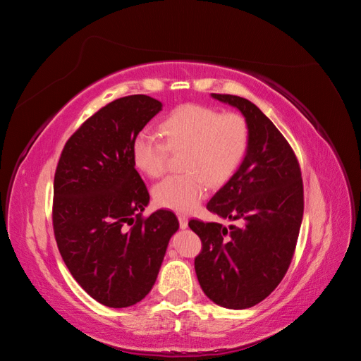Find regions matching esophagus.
<instances>
[{"instance_id": "obj_1", "label": "esophagus", "mask_w": 361, "mask_h": 361, "mask_svg": "<svg viewBox=\"0 0 361 361\" xmlns=\"http://www.w3.org/2000/svg\"><path fill=\"white\" fill-rule=\"evenodd\" d=\"M178 218H179L180 228H187L188 227V218L185 216V215H178Z\"/></svg>"}]
</instances>
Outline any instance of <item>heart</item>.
Here are the masks:
<instances>
[{"instance_id":"heart-1","label":"heart","mask_w":361,"mask_h":361,"mask_svg":"<svg viewBox=\"0 0 361 361\" xmlns=\"http://www.w3.org/2000/svg\"><path fill=\"white\" fill-rule=\"evenodd\" d=\"M166 141L141 130L133 141L134 166L149 178L166 171L170 152H182L185 173L161 180L154 188L157 204L176 212H190L206 197L209 183L220 187L231 179L247 154L250 129L238 113L188 104L178 106L161 122Z\"/></svg>"}]
</instances>
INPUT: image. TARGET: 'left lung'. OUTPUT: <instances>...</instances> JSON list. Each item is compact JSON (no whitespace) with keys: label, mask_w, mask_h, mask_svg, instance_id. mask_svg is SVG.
Here are the masks:
<instances>
[{"label":"left lung","mask_w":361,"mask_h":361,"mask_svg":"<svg viewBox=\"0 0 361 361\" xmlns=\"http://www.w3.org/2000/svg\"><path fill=\"white\" fill-rule=\"evenodd\" d=\"M211 96L241 111L250 141L241 166L206 204L238 226L188 223L202 239L194 268L207 298L241 310L265 300L286 274L302 221V179L286 138L253 102L233 94Z\"/></svg>","instance_id":"obj_1"}]
</instances>
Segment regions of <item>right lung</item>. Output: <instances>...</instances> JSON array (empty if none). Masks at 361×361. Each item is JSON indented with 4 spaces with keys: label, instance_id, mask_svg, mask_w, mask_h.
I'll return each mask as SVG.
<instances>
[{
    "label": "right lung",
    "instance_id": "1",
    "mask_svg": "<svg viewBox=\"0 0 361 361\" xmlns=\"http://www.w3.org/2000/svg\"><path fill=\"white\" fill-rule=\"evenodd\" d=\"M162 104L146 94L101 108L68 140L54 178L52 224L78 285L122 309L154 288L179 221L171 211L141 216L149 191L133 162V141Z\"/></svg>",
    "mask_w": 361,
    "mask_h": 361
}]
</instances>
